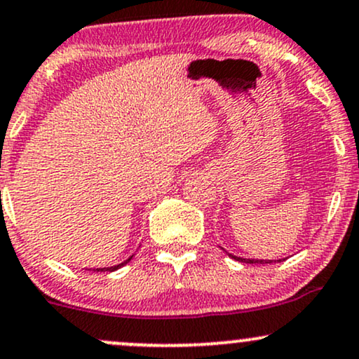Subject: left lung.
<instances>
[{
	"mask_svg": "<svg viewBox=\"0 0 359 359\" xmlns=\"http://www.w3.org/2000/svg\"><path fill=\"white\" fill-rule=\"evenodd\" d=\"M229 257L236 259V261H241V262H248V264H273L274 262V261H256V259H243V257L232 256V254H229ZM279 261H283V259H279Z\"/></svg>",
	"mask_w": 359,
	"mask_h": 359,
	"instance_id": "1",
	"label": "left lung"
}]
</instances>
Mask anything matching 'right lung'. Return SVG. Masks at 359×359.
I'll list each match as a JSON object with an SVG mask.
<instances>
[{
	"label": "right lung",
	"instance_id": "obj_1",
	"mask_svg": "<svg viewBox=\"0 0 359 359\" xmlns=\"http://www.w3.org/2000/svg\"><path fill=\"white\" fill-rule=\"evenodd\" d=\"M132 259V257H130ZM130 259H128V261H130ZM128 261H125V262H122V264H118V266H114V267H105V269H97V271H102V273H103V271H110V273H111V271H116V269H118V267H122L123 264H127V262ZM95 271V269H93Z\"/></svg>",
	"mask_w": 359,
	"mask_h": 359
}]
</instances>
